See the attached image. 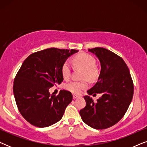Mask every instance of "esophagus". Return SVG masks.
I'll return each mask as SVG.
<instances>
[{"label": "esophagus", "mask_w": 147, "mask_h": 147, "mask_svg": "<svg viewBox=\"0 0 147 147\" xmlns=\"http://www.w3.org/2000/svg\"><path fill=\"white\" fill-rule=\"evenodd\" d=\"M78 98V96H76V95H75V94H74V95H73L74 99H76V98Z\"/></svg>", "instance_id": "34e87169"}]
</instances>
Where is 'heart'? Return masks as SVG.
<instances>
[{
    "instance_id": "obj_1",
    "label": "heart",
    "mask_w": 147,
    "mask_h": 147,
    "mask_svg": "<svg viewBox=\"0 0 147 147\" xmlns=\"http://www.w3.org/2000/svg\"><path fill=\"white\" fill-rule=\"evenodd\" d=\"M96 59L90 54L81 53L74 57L72 63L74 67L82 69V81H71L65 84V88L68 91L79 94L82 90L88 87V82H95L100 76V71L96 65ZM61 75L64 79H69L71 76V68L68 61L63 62L61 67Z\"/></svg>"
}]
</instances>
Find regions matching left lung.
I'll return each mask as SVG.
<instances>
[{"label": "left lung", "mask_w": 147, "mask_h": 147, "mask_svg": "<svg viewBox=\"0 0 147 147\" xmlns=\"http://www.w3.org/2000/svg\"><path fill=\"white\" fill-rule=\"evenodd\" d=\"M97 56L101 71L89 95L102 94L94 102L89 96H84L86 105L80 111L82 119L95 129L111 127L119 122L127 111L134 93V84L128 66L122 57L103 47L89 49Z\"/></svg>", "instance_id": "8db88e82"}]
</instances>
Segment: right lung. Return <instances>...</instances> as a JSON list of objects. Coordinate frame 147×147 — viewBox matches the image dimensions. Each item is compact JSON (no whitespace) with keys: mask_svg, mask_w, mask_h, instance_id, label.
Wrapping results in <instances>:
<instances>
[{"mask_svg":"<svg viewBox=\"0 0 147 147\" xmlns=\"http://www.w3.org/2000/svg\"><path fill=\"white\" fill-rule=\"evenodd\" d=\"M78 50L49 48L32 53L23 61L14 80L13 93L20 113L30 124L47 127L61 120L73 96L60 90L50 94L49 89L63 80V62Z\"/></svg>","mask_w":147,"mask_h":147,"instance_id":"right-lung-1","label":"right lung"}]
</instances>
